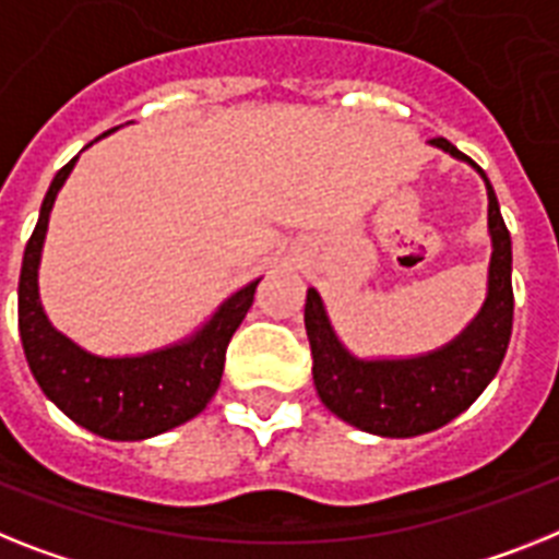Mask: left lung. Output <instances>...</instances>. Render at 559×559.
<instances>
[{
  "label": "left lung",
  "mask_w": 559,
  "mask_h": 559,
  "mask_svg": "<svg viewBox=\"0 0 559 559\" xmlns=\"http://www.w3.org/2000/svg\"><path fill=\"white\" fill-rule=\"evenodd\" d=\"M429 144L466 162L483 178L489 195L491 258L477 316L438 349L403 358H360L341 341L316 287L307 289L304 304L318 397L344 424L378 438H417L466 412L497 374L511 337V236L495 187L452 142L431 139Z\"/></svg>",
  "instance_id": "1"
}]
</instances>
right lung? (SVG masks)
Listing matches in <instances>:
<instances>
[{
  "mask_svg": "<svg viewBox=\"0 0 559 559\" xmlns=\"http://www.w3.org/2000/svg\"><path fill=\"white\" fill-rule=\"evenodd\" d=\"M107 130L105 135H110ZM98 135V139H105ZM96 139V142H98ZM93 144V142H91ZM87 144V147H91ZM79 156L56 173L19 275V335L39 389L82 429L107 440H147L207 409L222 386L224 355L261 278L229 293L187 337L139 355H98L50 323L39 298V266L50 210Z\"/></svg>",
  "mask_w": 559,
  "mask_h": 559,
  "instance_id": "1",
  "label": "right lung"
}]
</instances>
